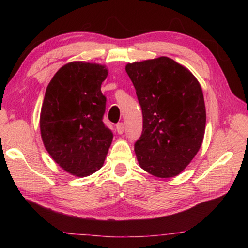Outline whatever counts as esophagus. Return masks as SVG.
Segmentation results:
<instances>
[{
  "instance_id": "obj_1",
  "label": "esophagus",
  "mask_w": 248,
  "mask_h": 248,
  "mask_svg": "<svg viewBox=\"0 0 248 248\" xmlns=\"http://www.w3.org/2000/svg\"><path fill=\"white\" fill-rule=\"evenodd\" d=\"M116 130L119 134H123L124 131V124L123 123H118L116 124Z\"/></svg>"
}]
</instances>
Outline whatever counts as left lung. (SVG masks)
I'll list each match as a JSON object with an SVG mask.
<instances>
[{
  "label": "left lung",
  "instance_id": "8db88e82",
  "mask_svg": "<svg viewBox=\"0 0 248 248\" xmlns=\"http://www.w3.org/2000/svg\"><path fill=\"white\" fill-rule=\"evenodd\" d=\"M143 116L134 144L138 162L161 178L182 173L202 144L205 106L199 82L173 59L159 57L125 65Z\"/></svg>",
  "mask_w": 248,
  "mask_h": 248
}]
</instances>
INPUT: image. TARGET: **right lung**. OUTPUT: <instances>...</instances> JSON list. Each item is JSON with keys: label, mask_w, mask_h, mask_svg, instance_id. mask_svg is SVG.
<instances>
[{"label": "right lung", "mask_w": 248, "mask_h": 248, "mask_svg": "<svg viewBox=\"0 0 248 248\" xmlns=\"http://www.w3.org/2000/svg\"><path fill=\"white\" fill-rule=\"evenodd\" d=\"M104 65L74 61L54 74L46 90L40 132L46 150L68 173L85 177L103 166L112 132L103 123Z\"/></svg>", "instance_id": "1"}]
</instances>
